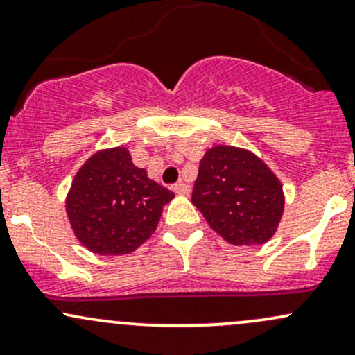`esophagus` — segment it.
Segmentation results:
<instances>
[{
    "mask_svg": "<svg viewBox=\"0 0 355 355\" xmlns=\"http://www.w3.org/2000/svg\"><path fill=\"white\" fill-rule=\"evenodd\" d=\"M173 191L177 195H189L190 193V185L189 183H183V182H178L173 185Z\"/></svg>",
    "mask_w": 355,
    "mask_h": 355,
    "instance_id": "esophagus-1",
    "label": "esophagus"
}]
</instances>
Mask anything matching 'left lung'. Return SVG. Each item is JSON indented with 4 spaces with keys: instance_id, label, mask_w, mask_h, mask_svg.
<instances>
[{
    "instance_id": "8db88e82",
    "label": "left lung",
    "mask_w": 355,
    "mask_h": 355,
    "mask_svg": "<svg viewBox=\"0 0 355 355\" xmlns=\"http://www.w3.org/2000/svg\"><path fill=\"white\" fill-rule=\"evenodd\" d=\"M191 203L232 245H263L282 220V183L262 158L232 145L203 155Z\"/></svg>"
}]
</instances>
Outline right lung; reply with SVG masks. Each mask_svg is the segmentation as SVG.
Instances as JSON below:
<instances>
[{
	"label": "right lung",
	"instance_id": "obj_1",
	"mask_svg": "<svg viewBox=\"0 0 355 355\" xmlns=\"http://www.w3.org/2000/svg\"><path fill=\"white\" fill-rule=\"evenodd\" d=\"M173 197L133 165L126 146H115L98 150L80 166L64 207L81 245L98 255H125L152 237Z\"/></svg>",
	"mask_w": 355,
	"mask_h": 355
}]
</instances>
